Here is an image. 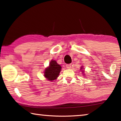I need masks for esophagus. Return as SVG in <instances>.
<instances>
[{
    "label": "esophagus",
    "mask_w": 121,
    "mask_h": 121,
    "mask_svg": "<svg viewBox=\"0 0 121 121\" xmlns=\"http://www.w3.org/2000/svg\"><path fill=\"white\" fill-rule=\"evenodd\" d=\"M66 67L68 69H70L71 67V65L70 64H68V65H66Z\"/></svg>",
    "instance_id": "34e87169"
}]
</instances>
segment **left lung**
Instances as JSON below:
<instances>
[{"instance_id": "8db88e82", "label": "left lung", "mask_w": 121, "mask_h": 121, "mask_svg": "<svg viewBox=\"0 0 121 121\" xmlns=\"http://www.w3.org/2000/svg\"><path fill=\"white\" fill-rule=\"evenodd\" d=\"M83 66H82V67H81V70H82V73H83L84 72V71L82 70V69H83ZM83 69H84V68H83ZM84 76H85V75H84Z\"/></svg>"}]
</instances>
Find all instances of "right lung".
Returning <instances> with one entry per match:
<instances>
[{
    "instance_id": "obj_1",
    "label": "right lung",
    "mask_w": 121,
    "mask_h": 121,
    "mask_svg": "<svg viewBox=\"0 0 121 121\" xmlns=\"http://www.w3.org/2000/svg\"><path fill=\"white\" fill-rule=\"evenodd\" d=\"M61 65H58L56 61L52 60L49 66L45 69L44 76L48 80L53 82V80L58 78L61 70Z\"/></svg>"
}]
</instances>
